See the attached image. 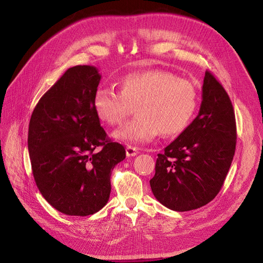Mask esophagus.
Returning a JSON list of instances; mask_svg holds the SVG:
<instances>
[{"instance_id":"obj_1","label":"esophagus","mask_w":263,"mask_h":263,"mask_svg":"<svg viewBox=\"0 0 263 263\" xmlns=\"http://www.w3.org/2000/svg\"><path fill=\"white\" fill-rule=\"evenodd\" d=\"M125 153L127 157H135V156L138 155V149L135 147H131V146H127L125 149Z\"/></svg>"}]
</instances>
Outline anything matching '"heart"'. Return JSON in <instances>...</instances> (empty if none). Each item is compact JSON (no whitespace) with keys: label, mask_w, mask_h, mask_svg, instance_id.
Segmentation results:
<instances>
[{"label":"heart","mask_w":263,"mask_h":263,"mask_svg":"<svg viewBox=\"0 0 263 263\" xmlns=\"http://www.w3.org/2000/svg\"><path fill=\"white\" fill-rule=\"evenodd\" d=\"M120 91L100 87L93 95L99 120L117 125L136 106L137 117L113 132L124 143H146L159 135L172 137L184 131L198 107L199 95L191 81L171 72L147 70L132 72L120 80Z\"/></svg>","instance_id":"heart-1"}]
</instances>
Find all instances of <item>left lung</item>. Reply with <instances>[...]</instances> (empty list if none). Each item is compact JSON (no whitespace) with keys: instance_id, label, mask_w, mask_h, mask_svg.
I'll list each match as a JSON object with an SVG mask.
<instances>
[{"instance_id":"8db88e82","label":"left lung","mask_w":263,"mask_h":263,"mask_svg":"<svg viewBox=\"0 0 263 263\" xmlns=\"http://www.w3.org/2000/svg\"><path fill=\"white\" fill-rule=\"evenodd\" d=\"M236 146V123L227 92L205 71L197 117L158 154L150 187L174 211L198 209L215 199L224 184Z\"/></svg>"}]
</instances>
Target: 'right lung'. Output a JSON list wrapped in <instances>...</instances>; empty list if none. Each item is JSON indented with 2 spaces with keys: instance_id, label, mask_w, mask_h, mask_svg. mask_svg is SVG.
Segmentation results:
<instances>
[{
  "instance_id": "obj_1",
  "label": "right lung",
  "mask_w": 263,
  "mask_h": 263,
  "mask_svg": "<svg viewBox=\"0 0 263 263\" xmlns=\"http://www.w3.org/2000/svg\"><path fill=\"white\" fill-rule=\"evenodd\" d=\"M98 69L77 65L39 99L28 130V150L37 187L53 208L88 216L107 203L110 175L125 158L107 139L93 108Z\"/></svg>"
}]
</instances>
